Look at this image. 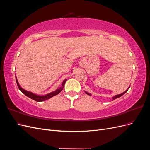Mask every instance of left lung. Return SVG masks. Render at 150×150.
I'll use <instances>...</instances> for the list:
<instances>
[{
	"label": "left lung",
	"mask_w": 150,
	"mask_h": 150,
	"mask_svg": "<svg viewBox=\"0 0 150 150\" xmlns=\"http://www.w3.org/2000/svg\"><path fill=\"white\" fill-rule=\"evenodd\" d=\"M129 88H128V89H127V90L126 91H125V92H124L123 93H122V94H118V95H116V96H114V97H113V98H112V99H113V100H115V99H116V98H120V96H122V95H123V94H125V93H126L127 91H128V90L129 89ZM86 94H88V95H90V94H89V93H87V92H86Z\"/></svg>",
	"instance_id": "left-lung-1"
}]
</instances>
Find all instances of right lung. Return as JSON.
Masks as SVG:
<instances>
[{
    "label": "right lung",
    "instance_id": "obj_1",
    "mask_svg": "<svg viewBox=\"0 0 150 150\" xmlns=\"http://www.w3.org/2000/svg\"><path fill=\"white\" fill-rule=\"evenodd\" d=\"M16 83H17L18 88H19V89H20L22 93H24V94L25 95V96H27L28 97L31 98L32 99H33V100H34V101H38V102L47 100V99H49L50 98H51V97H52V96H56V95L58 94L60 92H61V91L63 89V88H64V84H65L66 81V79H65L64 81H63V83H62V86H61V87L60 88L57 89L56 91H55L52 92V93H49V94H48L45 95V96H38V95H36V94H33V93L24 90V89H22V88L21 87V86H20L19 83H18V81H17L16 78Z\"/></svg>",
    "mask_w": 150,
    "mask_h": 150
}]
</instances>
